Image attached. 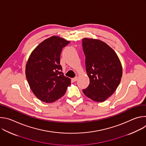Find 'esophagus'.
Masks as SVG:
<instances>
[{"label":"esophagus","instance_id":"esophagus-1","mask_svg":"<svg viewBox=\"0 0 146 146\" xmlns=\"http://www.w3.org/2000/svg\"><path fill=\"white\" fill-rule=\"evenodd\" d=\"M77 79H78V77H75L74 78H72V80H73V81H76L77 80Z\"/></svg>","mask_w":146,"mask_h":146}]
</instances>
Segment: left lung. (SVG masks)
<instances>
[{
    "label": "left lung",
    "mask_w": 146,
    "mask_h": 146,
    "mask_svg": "<svg viewBox=\"0 0 146 146\" xmlns=\"http://www.w3.org/2000/svg\"><path fill=\"white\" fill-rule=\"evenodd\" d=\"M82 48L90 78L89 86L82 92L95 102L105 101L121 81L122 69L119 58L110 46L99 40L83 38Z\"/></svg>",
    "instance_id": "8db88e82"
}]
</instances>
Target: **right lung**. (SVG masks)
Returning a JSON list of instances; mask_svg holds the SVG:
<instances>
[{
    "label": "right lung",
    "mask_w": 146,
    "mask_h": 146,
    "mask_svg": "<svg viewBox=\"0 0 146 146\" xmlns=\"http://www.w3.org/2000/svg\"><path fill=\"white\" fill-rule=\"evenodd\" d=\"M70 41L51 36L40 43L27 61L25 74L34 95L40 100L51 103L63 96L70 84V78L61 71L60 56Z\"/></svg>",
    "instance_id": "right-lung-1"
}]
</instances>
